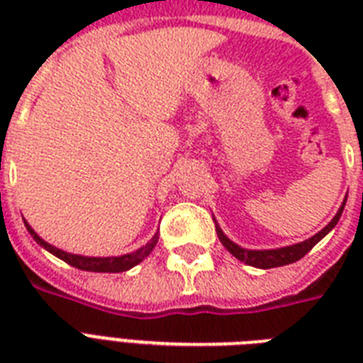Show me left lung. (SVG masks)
I'll list each match as a JSON object with an SVG mask.
<instances>
[{
    "label": "left lung",
    "instance_id": "8db88e82",
    "mask_svg": "<svg viewBox=\"0 0 363 363\" xmlns=\"http://www.w3.org/2000/svg\"><path fill=\"white\" fill-rule=\"evenodd\" d=\"M345 203H347V199L343 201V205L339 207L337 215L333 216L332 222L328 224L324 230L313 235L311 239H305L303 242H298V245H290V247H282V248H271V250H248V248H241L239 245H235L233 241L224 235L218 224H216V233H218V239L224 247L230 250V254H233L235 258L245 262L247 265H252V267H259V269H271V267H281V265H288V264H294V262H298L305 256V254L309 252L311 248L315 247L316 242L320 241L322 238H326L328 233L332 232L335 224L339 222L341 218V213L345 209Z\"/></svg>",
    "mask_w": 363,
    "mask_h": 363
}]
</instances>
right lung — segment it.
<instances>
[{"label": "right lung", "instance_id": "1", "mask_svg": "<svg viewBox=\"0 0 363 363\" xmlns=\"http://www.w3.org/2000/svg\"><path fill=\"white\" fill-rule=\"evenodd\" d=\"M24 224L26 228H28V232L31 233V238L37 241V245H41L43 248H47L48 252L54 254V256H58L60 259H64L65 264L73 265L77 269L96 271V273H121V271L131 269L133 265H137L139 262H143V259L147 258L148 254L152 252V248L156 247V242H158V233H156L145 247H141L139 250H135V252L124 254V256H111V258H90V256H79V254L64 252V250H60V248L48 245L47 241H43V239L31 230V226L28 222H24Z\"/></svg>", "mask_w": 363, "mask_h": 363}]
</instances>
